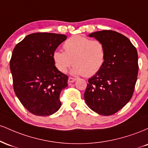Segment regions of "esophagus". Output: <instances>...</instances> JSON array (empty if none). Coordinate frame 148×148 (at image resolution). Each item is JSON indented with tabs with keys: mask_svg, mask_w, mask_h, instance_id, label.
Listing matches in <instances>:
<instances>
[{
	"mask_svg": "<svg viewBox=\"0 0 148 148\" xmlns=\"http://www.w3.org/2000/svg\"><path fill=\"white\" fill-rule=\"evenodd\" d=\"M76 81V79H75V78L69 77V79H68V83H69V84H71V83L75 82Z\"/></svg>",
	"mask_w": 148,
	"mask_h": 148,
	"instance_id": "esophagus-1",
	"label": "esophagus"
}]
</instances>
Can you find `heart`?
Instances as JSON below:
<instances>
[{"instance_id":"1","label":"heart","mask_w":148,"mask_h":148,"mask_svg":"<svg viewBox=\"0 0 148 148\" xmlns=\"http://www.w3.org/2000/svg\"><path fill=\"white\" fill-rule=\"evenodd\" d=\"M63 49L64 52L56 50L53 53L54 64L62 73L73 64V74L90 77L97 74L106 62V48L100 40L74 35L64 42Z\"/></svg>"}]
</instances>
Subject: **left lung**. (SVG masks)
I'll use <instances>...</instances> for the list:
<instances>
[{
    "instance_id": "1",
    "label": "left lung",
    "mask_w": 148,
    "mask_h": 148,
    "mask_svg": "<svg viewBox=\"0 0 148 148\" xmlns=\"http://www.w3.org/2000/svg\"><path fill=\"white\" fill-rule=\"evenodd\" d=\"M104 44L106 59L102 69L88 79L84 99L88 106L102 115H111L131 99L138 72V53L125 35L104 30L90 34Z\"/></svg>"
}]
</instances>
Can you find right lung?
I'll list each match as a JSON object with an SVG mask.
<instances>
[{"label": "right lung", "mask_w": 148, "mask_h": 148, "mask_svg": "<svg viewBox=\"0 0 148 148\" xmlns=\"http://www.w3.org/2000/svg\"><path fill=\"white\" fill-rule=\"evenodd\" d=\"M66 39L61 34L33 33L13 50L10 65L14 92L34 115L47 116L60 108V94L68 85V76L56 67L53 53Z\"/></svg>", "instance_id": "add662e5"}]
</instances>
